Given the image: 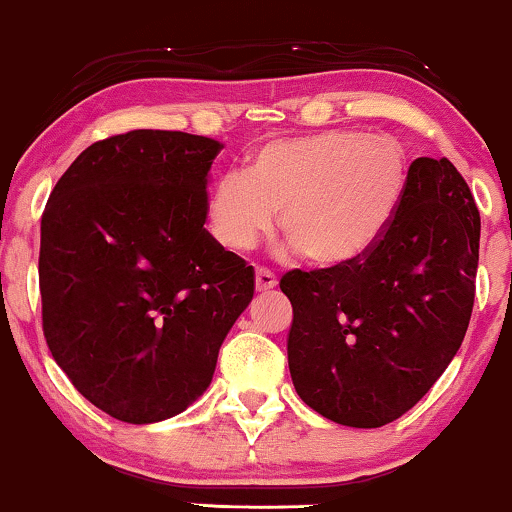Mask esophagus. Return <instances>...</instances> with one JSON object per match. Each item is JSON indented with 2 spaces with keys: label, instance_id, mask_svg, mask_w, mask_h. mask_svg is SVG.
I'll use <instances>...</instances> for the list:
<instances>
[{
  "label": "esophagus",
  "instance_id": "esophagus-1",
  "mask_svg": "<svg viewBox=\"0 0 512 512\" xmlns=\"http://www.w3.org/2000/svg\"><path fill=\"white\" fill-rule=\"evenodd\" d=\"M275 286H277V277L272 275L270 270H265V268L256 270V291H270V289H275Z\"/></svg>",
  "mask_w": 512,
  "mask_h": 512
}]
</instances>
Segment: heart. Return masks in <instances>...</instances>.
I'll list each match as a JSON object with an SVG mask.
<instances>
[{"instance_id": "obj_1", "label": "heart", "mask_w": 512, "mask_h": 512, "mask_svg": "<svg viewBox=\"0 0 512 512\" xmlns=\"http://www.w3.org/2000/svg\"><path fill=\"white\" fill-rule=\"evenodd\" d=\"M408 186V158L391 137L328 130L277 139L249 160L247 174L228 172L209 195L219 240L251 249L279 226L312 265L359 261L387 233Z\"/></svg>"}]
</instances>
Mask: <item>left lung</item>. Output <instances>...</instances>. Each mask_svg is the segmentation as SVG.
<instances>
[{
    "mask_svg": "<svg viewBox=\"0 0 512 512\" xmlns=\"http://www.w3.org/2000/svg\"><path fill=\"white\" fill-rule=\"evenodd\" d=\"M480 212L447 158H417L373 249L340 268L291 270L286 340L298 396L321 417L377 429L405 415L459 352L475 298Z\"/></svg>",
    "mask_w": 512,
    "mask_h": 512,
    "instance_id": "obj_1",
    "label": "left lung"
}]
</instances>
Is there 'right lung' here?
Masks as SVG:
<instances>
[{
	"mask_svg": "<svg viewBox=\"0 0 512 512\" xmlns=\"http://www.w3.org/2000/svg\"><path fill=\"white\" fill-rule=\"evenodd\" d=\"M221 142L132 130L88 146L41 216V321L53 359L128 424L179 415L212 382L254 298V268L207 233Z\"/></svg>",
	"mask_w": 512,
	"mask_h": 512,
	"instance_id": "obj_1",
	"label": "right lung"
}]
</instances>
